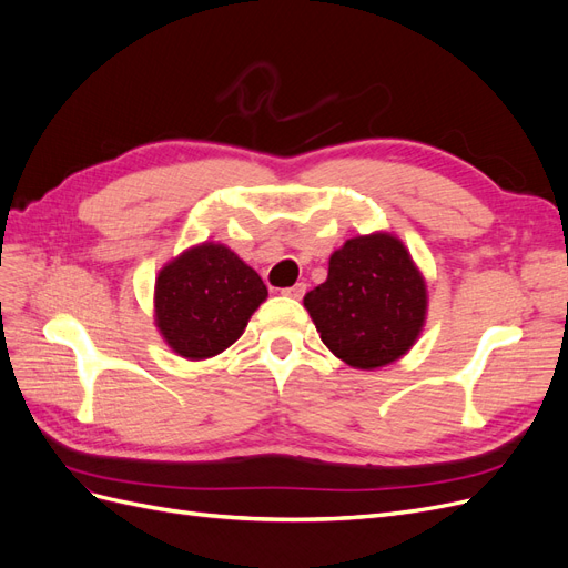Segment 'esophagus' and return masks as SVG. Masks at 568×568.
Here are the masks:
<instances>
[{
    "label": "esophagus",
    "mask_w": 568,
    "mask_h": 568,
    "mask_svg": "<svg viewBox=\"0 0 568 568\" xmlns=\"http://www.w3.org/2000/svg\"><path fill=\"white\" fill-rule=\"evenodd\" d=\"M282 294L288 296V298H303L305 296V284L298 282L294 286H286V288H282Z\"/></svg>",
    "instance_id": "1"
}]
</instances>
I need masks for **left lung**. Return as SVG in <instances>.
Listing matches in <instances>:
<instances>
[{
  "instance_id": "1",
  "label": "left lung",
  "mask_w": 568,
  "mask_h": 568,
  "mask_svg": "<svg viewBox=\"0 0 568 568\" xmlns=\"http://www.w3.org/2000/svg\"><path fill=\"white\" fill-rule=\"evenodd\" d=\"M303 303L326 348L357 369H376L419 336L426 286L398 239L369 234L332 255L326 282Z\"/></svg>"
}]
</instances>
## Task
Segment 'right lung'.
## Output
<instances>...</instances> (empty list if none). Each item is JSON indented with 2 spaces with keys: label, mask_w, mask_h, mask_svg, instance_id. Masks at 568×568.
<instances>
[{
  "label": "right lung",
  "mask_w": 568,
  "mask_h": 568,
  "mask_svg": "<svg viewBox=\"0 0 568 568\" xmlns=\"http://www.w3.org/2000/svg\"><path fill=\"white\" fill-rule=\"evenodd\" d=\"M267 296L257 272L222 244H203L165 265L156 280V324L182 357L217 355L244 334Z\"/></svg>",
  "instance_id": "right-lung-1"
}]
</instances>
